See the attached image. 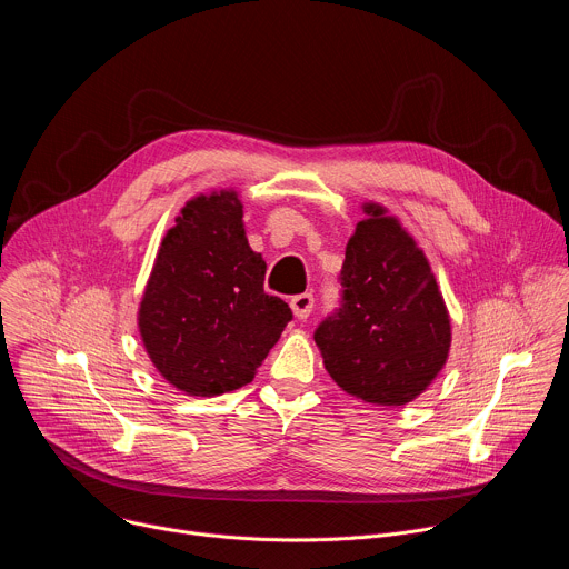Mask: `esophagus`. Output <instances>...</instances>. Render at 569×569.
<instances>
[{"instance_id": "1", "label": "esophagus", "mask_w": 569, "mask_h": 569, "mask_svg": "<svg viewBox=\"0 0 569 569\" xmlns=\"http://www.w3.org/2000/svg\"><path fill=\"white\" fill-rule=\"evenodd\" d=\"M312 306H315V299H312L310 292H301V295H295L290 299V308H292L297 319H306L312 312Z\"/></svg>"}]
</instances>
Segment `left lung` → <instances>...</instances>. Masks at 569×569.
Listing matches in <instances>:
<instances>
[{
    "mask_svg": "<svg viewBox=\"0 0 569 569\" xmlns=\"http://www.w3.org/2000/svg\"><path fill=\"white\" fill-rule=\"evenodd\" d=\"M347 242L342 306L315 331L323 367L362 402L398 408L443 369L452 331L432 268L396 216L365 202Z\"/></svg>",
    "mask_w": 569,
    "mask_h": 569,
    "instance_id": "left-lung-1",
    "label": "left lung"
}]
</instances>
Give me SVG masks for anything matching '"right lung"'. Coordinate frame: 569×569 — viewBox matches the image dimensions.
Returning <instances> with one entry per match:
<instances>
[{
    "label": "right lung",
    "mask_w": 569,
    "mask_h": 569,
    "mask_svg": "<svg viewBox=\"0 0 569 569\" xmlns=\"http://www.w3.org/2000/svg\"><path fill=\"white\" fill-rule=\"evenodd\" d=\"M266 261L242 224L238 191L191 198L161 238L139 301L143 349L187 396H220L254 380L292 310L263 290Z\"/></svg>",
    "instance_id": "1"
}]
</instances>
